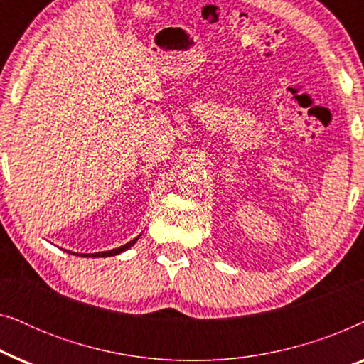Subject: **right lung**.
<instances>
[{"label":"right lung","instance_id":"1","mask_svg":"<svg viewBox=\"0 0 364 364\" xmlns=\"http://www.w3.org/2000/svg\"><path fill=\"white\" fill-rule=\"evenodd\" d=\"M142 235V233H141ZM141 235L139 237H136L134 238V240H131V242H127L126 245H121L119 248H112V250H107V252H96V253H76V255H79V257H114V255H119V253H122V252H126V250H129V248H131L134 243H136L139 238H141ZM68 253H73L74 255V252H71L69 250Z\"/></svg>","mask_w":364,"mask_h":364}]
</instances>
